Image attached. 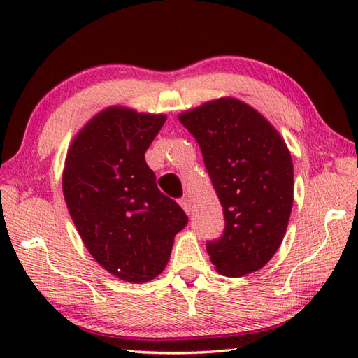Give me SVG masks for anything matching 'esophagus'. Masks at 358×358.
Masks as SVG:
<instances>
[{
  "label": "esophagus",
  "mask_w": 358,
  "mask_h": 358,
  "mask_svg": "<svg viewBox=\"0 0 358 358\" xmlns=\"http://www.w3.org/2000/svg\"><path fill=\"white\" fill-rule=\"evenodd\" d=\"M178 203L181 205V208H183L187 215H189V211H191V203H189V199H186V197H183V199H180L178 201Z\"/></svg>",
  "instance_id": "34e87169"
}]
</instances>
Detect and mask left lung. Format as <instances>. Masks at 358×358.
Wrapping results in <instances>:
<instances>
[{
    "instance_id": "left-lung-1",
    "label": "left lung",
    "mask_w": 358,
    "mask_h": 358,
    "mask_svg": "<svg viewBox=\"0 0 358 358\" xmlns=\"http://www.w3.org/2000/svg\"><path fill=\"white\" fill-rule=\"evenodd\" d=\"M202 150L226 227L207 251L217 273L238 278L275 256L294 203L290 151L273 124L235 98L208 101L178 115Z\"/></svg>"
}]
</instances>
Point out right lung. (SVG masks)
<instances>
[{"instance_id":"add662e5","label":"right lung","mask_w":358,"mask_h":358,"mask_svg":"<svg viewBox=\"0 0 358 358\" xmlns=\"http://www.w3.org/2000/svg\"><path fill=\"white\" fill-rule=\"evenodd\" d=\"M166 118L107 107L66 155L63 194L83 245L102 268L128 282L162 273L175 235L187 224L180 205L157 189L145 161Z\"/></svg>"}]
</instances>
